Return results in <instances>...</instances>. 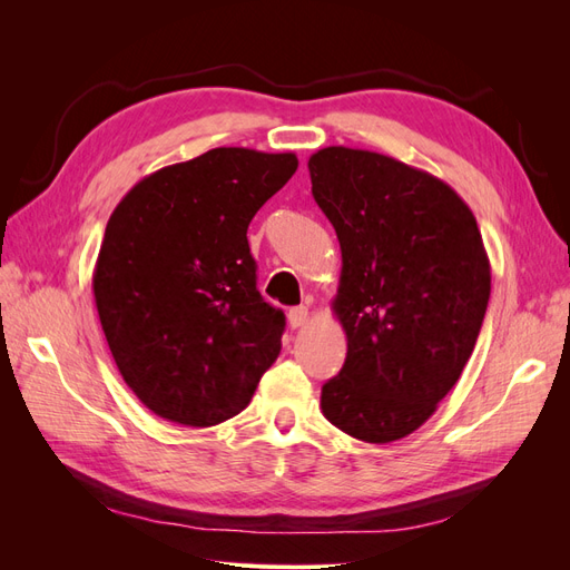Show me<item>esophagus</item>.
<instances>
[{
  "label": "esophagus",
  "mask_w": 570,
  "mask_h": 570,
  "mask_svg": "<svg viewBox=\"0 0 570 570\" xmlns=\"http://www.w3.org/2000/svg\"><path fill=\"white\" fill-rule=\"evenodd\" d=\"M306 321H308V308L306 306H295V308H289V312H287L289 327H302Z\"/></svg>",
  "instance_id": "esophagus-1"
}]
</instances>
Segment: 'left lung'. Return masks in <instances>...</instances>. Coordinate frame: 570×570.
Returning <instances> with one entry per match:
<instances>
[{
  "mask_svg": "<svg viewBox=\"0 0 570 570\" xmlns=\"http://www.w3.org/2000/svg\"><path fill=\"white\" fill-rule=\"evenodd\" d=\"M308 174L340 239L333 312L347 335L323 416L371 444L402 440L456 385L488 312L475 216L440 178L377 151L325 147Z\"/></svg>",
  "mask_w": 570,
  "mask_h": 570,
  "instance_id": "8db88e82",
  "label": "left lung"
}]
</instances>
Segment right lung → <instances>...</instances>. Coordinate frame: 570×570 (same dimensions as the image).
<instances>
[{
	"label": "right lung",
	"mask_w": 570,
	"mask_h": 570,
	"mask_svg": "<svg viewBox=\"0 0 570 570\" xmlns=\"http://www.w3.org/2000/svg\"><path fill=\"white\" fill-rule=\"evenodd\" d=\"M297 166L292 151L216 147L142 178L114 209L95 304L120 375L157 416L228 421L278 358L285 314L258 295L247 228Z\"/></svg>",
	"instance_id": "1"
}]
</instances>
